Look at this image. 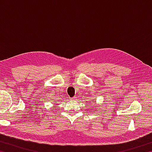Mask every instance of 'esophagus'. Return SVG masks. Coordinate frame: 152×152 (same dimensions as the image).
Wrapping results in <instances>:
<instances>
[{
    "label": "esophagus",
    "mask_w": 152,
    "mask_h": 152,
    "mask_svg": "<svg viewBox=\"0 0 152 152\" xmlns=\"http://www.w3.org/2000/svg\"><path fill=\"white\" fill-rule=\"evenodd\" d=\"M71 100H72V101H74V100H76V98H75V97H73V98H72Z\"/></svg>",
    "instance_id": "1"
}]
</instances>
